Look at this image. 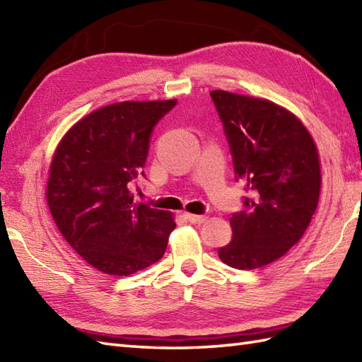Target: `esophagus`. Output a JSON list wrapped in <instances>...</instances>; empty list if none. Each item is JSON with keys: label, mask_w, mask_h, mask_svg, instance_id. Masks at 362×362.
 I'll return each instance as SVG.
<instances>
[{"label": "esophagus", "mask_w": 362, "mask_h": 362, "mask_svg": "<svg viewBox=\"0 0 362 362\" xmlns=\"http://www.w3.org/2000/svg\"><path fill=\"white\" fill-rule=\"evenodd\" d=\"M187 221H189L191 224H204V222L209 219L206 216H202V214H191V213H185L183 214Z\"/></svg>", "instance_id": "obj_1"}]
</instances>
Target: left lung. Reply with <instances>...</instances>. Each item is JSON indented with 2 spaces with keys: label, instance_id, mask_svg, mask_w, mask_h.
Segmentation results:
<instances>
[{
  "label": "left lung",
  "instance_id": "obj_1",
  "mask_svg": "<svg viewBox=\"0 0 362 362\" xmlns=\"http://www.w3.org/2000/svg\"><path fill=\"white\" fill-rule=\"evenodd\" d=\"M232 151L236 180L245 183V210L232 214L233 240L222 263L252 271L281 258L302 240L320 196L319 152L294 113L272 101L210 91Z\"/></svg>",
  "mask_w": 362,
  "mask_h": 362
}]
</instances>
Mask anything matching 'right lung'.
Instances as JSON below:
<instances>
[{"mask_svg":"<svg viewBox=\"0 0 362 362\" xmlns=\"http://www.w3.org/2000/svg\"><path fill=\"white\" fill-rule=\"evenodd\" d=\"M177 99L104 105L79 119L51 158L46 201L66 243L98 271L127 276L163 257L169 211L134 204L153 126Z\"/></svg>","mask_w":362,"mask_h":362,"instance_id":"right-lung-1","label":"right lung"}]
</instances>
